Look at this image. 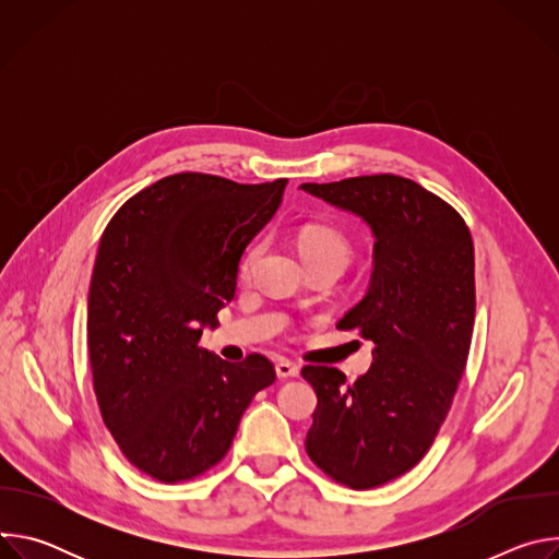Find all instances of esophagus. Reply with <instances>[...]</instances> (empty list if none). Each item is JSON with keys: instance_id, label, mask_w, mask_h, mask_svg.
<instances>
[{"instance_id": "34e87169", "label": "esophagus", "mask_w": 559, "mask_h": 559, "mask_svg": "<svg viewBox=\"0 0 559 559\" xmlns=\"http://www.w3.org/2000/svg\"><path fill=\"white\" fill-rule=\"evenodd\" d=\"M298 371H300V367L296 365V362H292V360H278L276 362V376L278 378H294V376H298Z\"/></svg>"}]
</instances>
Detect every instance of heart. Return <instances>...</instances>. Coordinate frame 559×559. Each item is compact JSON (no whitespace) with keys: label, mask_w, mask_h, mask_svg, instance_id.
I'll return each instance as SVG.
<instances>
[{"label":"heart","mask_w":559,"mask_h":559,"mask_svg":"<svg viewBox=\"0 0 559 559\" xmlns=\"http://www.w3.org/2000/svg\"><path fill=\"white\" fill-rule=\"evenodd\" d=\"M298 248H300V254L307 261V265L330 263V265L343 270L354 257L352 236L345 229H341L332 223H307V225H302L300 231H298ZM259 254H261V243H252L243 252L241 263H238V270H241L243 276L250 274Z\"/></svg>","instance_id":"b5f03b06"}]
</instances>
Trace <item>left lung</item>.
<instances>
[{"label": "left lung", "mask_w": 559, "mask_h": 559, "mask_svg": "<svg viewBox=\"0 0 559 559\" xmlns=\"http://www.w3.org/2000/svg\"><path fill=\"white\" fill-rule=\"evenodd\" d=\"M300 188L376 236L369 289L336 325L373 343L369 371L347 382L336 367H302L318 397L307 455L334 483L373 489L425 457L451 409L475 321L473 238L447 201L405 177Z\"/></svg>", "instance_id": "1"}]
</instances>
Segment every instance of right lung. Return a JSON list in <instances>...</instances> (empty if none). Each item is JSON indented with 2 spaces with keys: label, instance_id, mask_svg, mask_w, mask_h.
Wrapping results in <instances>:
<instances>
[{
  "label": "right lung",
  "instance_id": "add662e5",
  "mask_svg": "<svg viewBox=\"0 0 559 559\" xmlns=\"http://www.w3.org/2000/svg\"><path fill=\"white\" fill-rule=\"evenodd\" d=\"M285 186L181 173L130 197L104 229L88 294L93 386L126 460L158 483L216 466L276 380L263 354L227 362L201 336L234 298L238 261Z\"/></svg>",
  "mask_w": 559,
  "mask_h": 559
}]
</instances>
